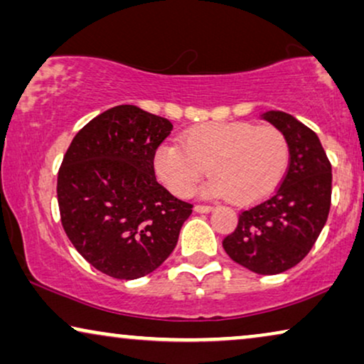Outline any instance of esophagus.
<instances>
[{
    "label": "esophagus",
    "instance_id": "1",
    "mask_svg": "<svg viewBox=\"0 0 364 364\" xmlns=\"http://www.w3.org/2000/svg\"><path fill=\"white\" fill-rule=\"evenodd\" d=\"M193 210L198 212V213H208V212L213 210V207H210V205H196V207H193Z\"/></svg>",
    "mask_w": 364,
    "mask_h": 364
}]
</instances>
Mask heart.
<instances>
[{
  "label": "heart",
  "instance_id": "b5f03b06",
  "mask_svg": "<svg viewBox=\"0 0 364 364\" xmlns=\"http://www.w3.org/2000/svg\"><path fill=\"white\" fill-rule=\"evenodd\" d=\"M288 142L275 127L252 122H208L187 129L181 144L168 141L154 152L159 181L178 197L191 196L205 167L212 178L207 197H232L253 203L270 196L288 167Z\"/></svg>",
  "mask_w": 364,
  "mask_h": 364
}]
</instances>
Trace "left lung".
Wrapping results in <instances>:
<instances>
[{
	"label": "left lung",
	"mask_w": 364,
	"mask_h": 364,
	"mask_svg": "<svg viewBox=\"0 0 364 364\" xmlns=\"http://www.w3.org/2000/svg\"><path fill=\"white\" fill-rule=\"evenodd\" d=\"M262 119L285 136L290 162L277 192L240 213L223 248L238 265L258 275H277L300 263L325 227L331 164L316 134L291 114L267 111Z\"/></svg>",
	"instance_id": "8db88e82"
}]
</instances>
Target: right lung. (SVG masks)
Listing matches in <instances>:
<instances>
[{
  "mask_svg": "<svg viewBox=\"0 0 364 364\" xmlns=\"http://www.w3.org/2000/svg\"><path fill=\"white\" fill-rule=\"evenodd\" d=\"M172 122L122 104L89 121L73 139L58 173L64 232L99 272L136 280L166 262L191 203L157 182L154 152Z\"/></svg>",
  "mask_w": 364,
  "mask_h": 364,
  "instance_id": "obj_1",
  "label": "right lung"
}]
</instances>
